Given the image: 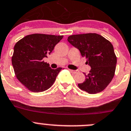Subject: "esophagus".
Segmentation results:
<instances>
[{"label":"esophagus","mask_w":131,"mask_h":131,"mask_svg":"<svg viewBox=\"0 0 131 131\" xmlns=\"http://www.w3.org/2000/svg\"><path fill=\"white\" fill-rule=\"evenodd\" d=\"M69 71H70L72 73H73V74H75V73H77V72H78L77 70H71V69H69Z\"/></svg>","instance_id":"esophagus-1"}]
</instances>
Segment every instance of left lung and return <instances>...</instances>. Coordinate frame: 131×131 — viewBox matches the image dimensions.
Instances as JSON below:
<instances>
[{
	"instance_id": "left-lung-1",
	"label": "left lung",
	"mask_w": 131,
	"mask_h": 131,
	"mask_svg": "<svg viewBox=\"0 0 131 131\" xmlns=\"http://www.w3.org/2000/svg\"><path fill=\"white\" fill-rule=\"evenodd\" d=\"M68 40L87 59L91 70L79 88L89 94H96L105 89L113 78L117 58L112 43L96 33L74 35Z\"/></svg>"
}]
</instances>
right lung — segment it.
<instances>
[{"label":"right lung","mask_w":131,"mask_h":131,"mask_svg":"<svg viewBox=\"0 0 131 131\" xmlns=\"http://www.w3.org/2000/svg\"><path fill=\"white\" fill-rule=\"evenodd\" d=\"M62 38V35H29L15 45L13 69L17 79L28 90L39 93L52 86L62 68L51 69L43 58L50 54Z\"/></svg>","instance_id":"right-lung-1"}]
</instances>
